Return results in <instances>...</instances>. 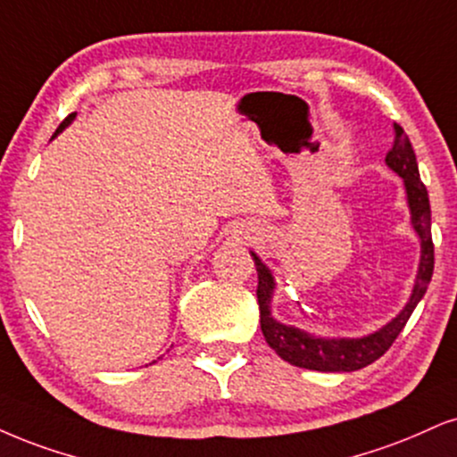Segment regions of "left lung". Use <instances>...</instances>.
<instances>
[{"label": "left lung", "mask_w": 457, "mask_h": 457, "mask_svg": "<svg viewBox=\"0 0 457 457\" xmlns=\"http://www.w3.org/2000/svg\"><path fill=\"white\" fill-rule=\"evenodd\" d=\"M386 162L387 167L394 169L404 179L411 207V222H413L415 233L421 239V261L413 295H411L407 307L403 309L401 315L394 318L381 330H377L375 335L362 337V339H315V337L295 328V326L279 324L271 318V312H269L273 292L271 271L264 267L261 258L252 254L258 273L256 296L258 307H261L262 335L269 347L275 349V353L281 360H286V362L309 370H324V373H349V370L364 369V366L379 360L392 347V343L401 335L413 309L418 307L421 296L426 295L428 284L432 279V271H435V244H432L430 233V201H428L426 186L420 179L415 152L411 148V142L407 135H404L403 127L396 125V122H394V142L386 154Z\"/></svg>", "instance_id": "1"}]
</instances>
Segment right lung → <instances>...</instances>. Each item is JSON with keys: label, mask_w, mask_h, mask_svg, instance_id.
Segmentation results:
<instances>
[{"label": "right lung", "mask_w": 457, "mask_h": 457, "mask_svg": "<svg viewBox=\"0 0 457 457\" xmlns=\"http://www.w3.org/2000/svg\"><path fill=\"white\" fill-rule=\"evenodd\" d=\"M73 116H76V112H73V114H70V116H67V118H65V120H63V122H61V125H59V129H56V131H54V135H56V133H61V131H63V129H65L67 125H70V122L73 120Z\"/></svg>", "instance_id": "add662e5"}]
</instances>
